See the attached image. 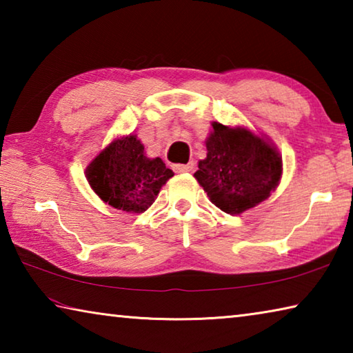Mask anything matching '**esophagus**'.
<instances>
[{"mask_svg":"<svg viewBox=\"0 0 353 353\" xmlns=\"http://www.w3.org/2000/svg\"><path fill=\"white\" fill-rule=\"evenodd\" d=\"M193 168H194L193 162H190L187 165H174L176 172H190V171H193Z\"/></svg>","mask_w":353,"mask_h":353,"instance_id":"obj_1","label":"esophagus"}]
</instances>
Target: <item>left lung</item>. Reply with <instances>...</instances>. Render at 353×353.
<instances>
[{
    "label": "left lung",
    "mask_w": 353,
    "mask_h": 353,
    "mask_svg": "<svg viewBox=\"0 0 353 353\" xmlns=\"http://www.w3.org/2000/svg\"><path fill=\"white\" fill-rule=\"evenodd\" d=\"M207 157L194 177L212 204L230 214L241 213L266 199L282 176V159L271 145L246 129L213 123Z\"/></svg>",
    "instance_id": "left-lung-1"
}]
</instances>
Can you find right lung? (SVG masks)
Segmentation results:
<instances>
[{"mask_svg": "<svg viewBox=\"0 0 353 353\" xmlns=\"http://www.w3.org/2000/svg\"><path fill=\"white\" fill-rule=\"evenodd\" d=\"M172 176L162 159L146 157L135 135L113 141L87 168L88 182L101 199L132 213L146 212Z\"/></svg>", "mask_w": 353, "mask_h": 353, "instance_id": "obj_1", "label": "right lung"}]
</instances>
